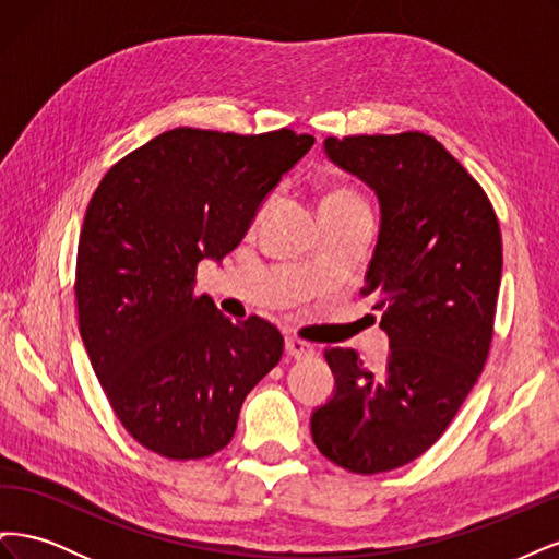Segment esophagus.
<instances>
[{"label":"esophagus","mask_w":559,"mask_h":559,"mask_svg":"<svg viewBox=\"0 0 559 559\" xmlns=\"http://www.w3.org/2000/svg\"><path fill=\"white\" fill-rule=\"evenodd\" d=\"M286 354L294 359H308L314 354V347L306 341H298V337H286Z\"/></svg>","instance_id":"obj_1"}]
</instances>
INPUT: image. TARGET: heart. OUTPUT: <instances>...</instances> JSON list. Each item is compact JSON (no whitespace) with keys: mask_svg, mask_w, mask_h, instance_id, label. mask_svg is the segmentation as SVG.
Instances as JSON below:
<instances>
[{"mask_svg":"<svg viewBox=\"0 0 559 559\" xmlns=\"http://www.w3.org/2000/svg\"><path fill=\"white\" fill-rule=\"evenodd\" d=\"M321 205H333V207H354V205H364L359 200V195L349 191V189H335L331 191L324 200H321Z\"/></svg>","mask_w":559,"mask_h":559,"instance_id":"b5f03b06","label":"heart"}]
</instances>
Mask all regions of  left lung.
Masks as SVG:
<instances>
[{
	"instance_id": "left-lung-1",
	"label": "left lung",
	"mask_w": 559,
	"mask_h": 559,
	"mask_svg": "<svg viewBox=\"0 0 559 559\" xmlns=\"http://www.w3.org/2000/svg\"><path fill=\"white\" fill-rule=\"evenodd\" d=\"M324 151L380 202L361 294L376 296L389 357L368 368L354 349H324L335 389L310 431L326 460L370 476L427 452L478 382L492 343L501 230L480 183L429 134L326 138Z\"/></svg>"
}]
</instances>
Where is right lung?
<instances>
[{
    "instance_id": "1",
    "label": "right lung",
    "mask_w": 559,
    "mask_h": 559,
    "mask_svg": "<svg viewBox=\"0 0 559 559\" xmlns=\"http://www.w3.org/2000/svg\"><path fill=\"white\" fill-rule=\"evenodd\" d=\"M312 134L175 128L99 181L76 253L79 331L116 417L167 460L224 450L242 401L282 359L261 317L230 321L195 296L200 261L242 242Z\"/></svg>"
}]
</instances>
